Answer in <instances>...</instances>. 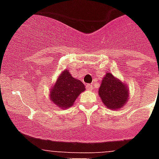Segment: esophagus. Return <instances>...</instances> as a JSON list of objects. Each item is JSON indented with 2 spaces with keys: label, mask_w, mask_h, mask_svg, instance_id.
<instances>
[{
  "label": "esophagus",
  "mask_w": 159,
  "mask_h": 159,
  "mask_svg": "<svg viewBox=\"0 0 159 159\" xmlns=\"http://www.w3.org/2000/svg\"><path fill=\"white\" fill-rule=\"evenodd\" d=\"M86 87V90H92L93 89H94V86H93L92 84H87Z\"/></svg>",
  "instance_id": "34e87169"
}]
</instances>
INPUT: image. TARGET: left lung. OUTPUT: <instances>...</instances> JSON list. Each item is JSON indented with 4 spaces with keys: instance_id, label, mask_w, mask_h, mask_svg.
<instances>
[{
    "instance_id": "obj_1",
    "label": "left lung",
    "mask_w": 159,
    "mask_h": 159,
    "mask_svg": "<svg viewBox=\"0 0 159 159\" xmlns=\"http://www.w3.org/2000/svg\"><path fill=\"white\" fill-rule=\"evenodd\" d=\"M98 94L104 106L109 109L117 110L127 102L129 90L123 82L117 80L111 73H107L102 79Z\"/></svg>"
}]
</instances>
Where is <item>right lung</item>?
Here are the masks:
<instances>
[{
    "label": "right lung",
    "instance_id": "obj_1",
    "mask_svg": "<svg viewBox=\"0 0 159 159\" xmlns=\"http://www.w3.org/2000/svg\"><path fill=\"white\" fill-rule=\"evenodd\" d=\"M85 90V86L81 81L73 78L68 70H65L52 86L50 98L52 102L61 108H69Z\"/></svg>",
    "mask_w": 159,
    "mask_h": 159
}]
</instances>
